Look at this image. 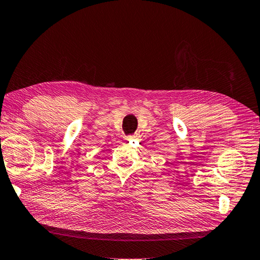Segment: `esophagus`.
<instances>
[{
    "label": "esophagus",
    "instance_id": "34e87169",
    "mask_svg": "<svg viewBox=\"0 0 260 260\" xmlns=\"http://www.w3.org/2000/svg\"><path fill=\"white\" fill-rule=\"evenodd\" d=\"M128 139H130V138H128ZM128 139H126V140H128Z\"/></svg>",
    "mask_w": 260,
    "mask_h": 260
}]
</instances>
